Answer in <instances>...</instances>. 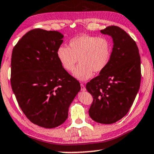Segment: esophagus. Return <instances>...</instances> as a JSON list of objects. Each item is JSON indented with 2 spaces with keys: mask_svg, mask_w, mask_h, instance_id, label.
Masks as SVG:
<instances>
[{
  "mask_svg": "<svg viewBox=\"0 0 154 154\" xmlns=\"http://www.w3.org/2000/svg\"><path fill=\"white\" fill-rule=\"evenodd\" d=\"M80 86H81V91H86V88H85V85H84L83 84H81V85H80Z\"/></svg>",
  "mask_w": 154,
  "mask_h": 154,
  "instance_id": "34e87169",
  "label": "esophagus"
}]
</instances>
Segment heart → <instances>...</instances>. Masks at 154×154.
<instances>
[{"label": "heart", "mask_w": 154, "mask_h": 154, "mask_svg": "<svg viewBox=\"0 0 154 154\" xmlns=\"http://www.w3.org/2000/svg\"><path fill=\"white\" fill-rule=\"evenodd\" d=\"M60 63L65 70L72 72L77 60L73 76L80 81H86L92 77L94 72L100 73L109 63L112 57V45L104 37L82 35L71 39L69 47L60 45L57 50Z\"/></svg>", "instance_id": "heart-1"}]
</instances>
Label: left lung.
Wrapping results in <instances>:
<instances>
[{
	"instance_id": "left-lung-1",
	"label": "left lung",
	"mask_w": 154,
	"mask_h": 154,
	"mask_svg": "<svg viewBox=\"0 0 154 154\" xmlns=\"http://www.w3.org/2000/svg\"><path fill=\"white\" fill-rule=\"evenodd\" d=\"M112 37V57L106 67L87 84L93 102L89 116L100 124H114L129 112L141 83V58L135 41L117 26L100 31Z\"/></svg>"
}]
</instances>
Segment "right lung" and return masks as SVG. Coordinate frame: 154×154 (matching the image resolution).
Instances as JSON below:
<instances>
[{"mask_svg":"<svg viewBox=\"0 0 154 154\" xmlns=\"http://www.w3.org/2000/svg\"><path fill=\"white\" fill-rule=\"evenodd\" d=\"M63 37L58 31L35 29L22 37L12 52L11 82L17 103L31 122L48 129L65 122L81 89L57 58Z\"/></svg>","mask_w":154,"mask_h":154,"instance_id":"right-lung-1","label":"right lung"}]
</instances>
